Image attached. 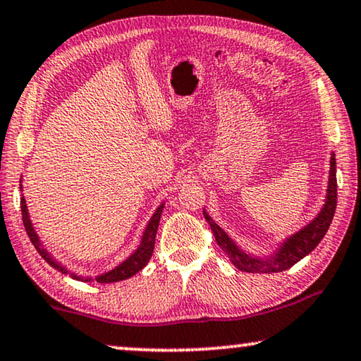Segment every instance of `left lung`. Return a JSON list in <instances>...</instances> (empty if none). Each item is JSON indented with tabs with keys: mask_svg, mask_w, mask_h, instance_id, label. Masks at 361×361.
Masks as SVG:
<instances>
[{
	"mask_svg": "<svg viewBox=\"0 0 361 361\" xmlns=\"http://www.w3.org/2000/svg\"><path fill=\"white\" fill-rule=\"evenodd\" d=\"M337 207V177H336V154L331 158V172H329V185H327V197L324 203L322 210L312 221L298 231L293 236H290L286 241L280 245L274 255L267 259H257L252 255L243 252L236 244L231 241V238L223 231L213 219L208 216V213L203 210V216L210 224L213 234L219 247L224 250L229 260L243 271L249 274H276L286 269L293 267L296 262H300L302 257H306L311 250H314L321 239L326 236L329 226H331L334 213Z\"/></svg>",
	"mask_w": 361,
	"mask_h": 361,
	"instance_id": "left-lung-1",
	"label": "left lung"
}]
</instances>
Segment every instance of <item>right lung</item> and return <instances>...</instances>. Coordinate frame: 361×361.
<instances>
[{"label":"right lung","mask_w":361,"mask_h":361,"mask_svg":"<svg viewBox=\"0 0 361 361\" xmlns=\"http://www.w3.org/2000/svg\"><path fill=\"white\" fill-rule=\"evenodd\" d=\"M163 208H164V203L161 207H158V210L154 212L153 216H151L148 226H146L145 233H143L142 244H140V247L135 250V252L130 255L127 260H123L122 264L117 265L116 269H112V270L106 271V274L96 276V281H99V283H114V281L127 280V279H130V276H133L135 274H138V271L149 262L151 255H153V250H154V239H156V233H158V226H159V219H161V213H163ZM20 212H23V223H24L25 231H27V236L30 238V243L34 244V247L37 249V252L47 260V262L51 265V267L59 269L60 271H63V274H68V270L65 267H61V265L56 262V260H54V257H51V255L47 252V249L39 241L37 233L34 231L32 223H30L27 205H25V198L24 197L20 198ZM71 276H73V279H76V280H82L81 276H78L75 274H71ZM90 280L91 279H86V281H90Z\"/></svg>","instance_id":"1"}]
</instances>
